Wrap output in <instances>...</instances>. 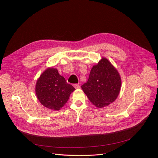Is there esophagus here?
Masks as SVG:
<instances>
[{
	"label": "esophagus",
	"mask_w": 158,
	"mask_h": 158,
	"mask_svg": "<svg viewBox=\"0 0 158 158\" xmlns=\"http://www.w3.org/2000/svg\"><path fill=\"white\" fill-rule=\"evenodd\" d=\"M73 86L76 89H79L80 88V86L79 85H77V84H74Z\"/></svg>",
	"instance_id": "1"
}]
</instances>
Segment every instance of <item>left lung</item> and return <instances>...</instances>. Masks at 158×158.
Masks as SVG:
<instances>
[{"label":"left lung","instance_id":"8db88e82","mask_svg":"<svg viewBox=\"0 0 158 158\" xmlns=\"http://www.w3.org/2000/svg\"><path fill=\"white\" fill-rule=\"evenodd\" d=\"M121 77L114 66L106 57L94 65L88 81L81 86L89 101L98 108L113 102L121 88Z\"/></svg>","mask_w":158,"mask_h":158}]
</instances>
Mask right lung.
<instances>
[{"instance_id": "add662e5", "label": "right lung", "mask_w": 158, "mask_h": 158, "mask_svg": "<svg viewBox=\"0 0 158 158\" xmlns=\"http://www.w3.org/2000/svg\"><path fill=\"white\" fill-rule=\"evenodd\" d=\"M75 89L54 68H48L41 73L35 86L36 97L40 102L47 108L54 111L61 108Z\"/></svg>"}]
</instances>
